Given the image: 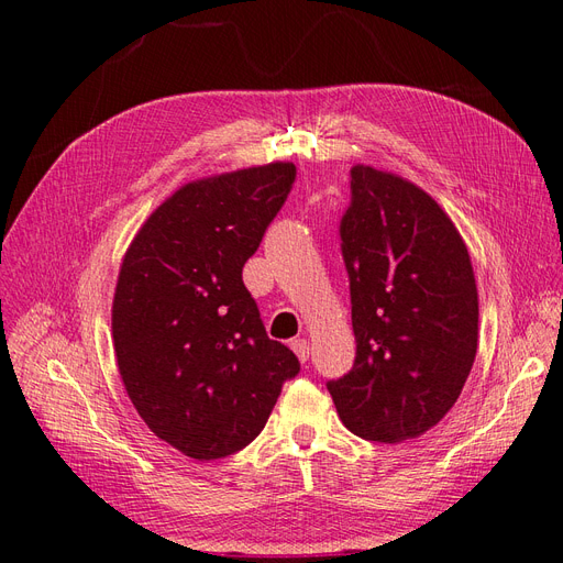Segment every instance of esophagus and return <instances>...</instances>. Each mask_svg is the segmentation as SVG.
<instances>
[{"label": "esophagus", "mask_w": 563, "mask_h": 563, "mask_svg": "<svg viewBox=\"0 0 563 563\" xmlns=\"http://www.w3.org/2000/svg\"><path fill=\"white\" fill-rule=\"evenodd\" d=\"M291 350L296 352V356L298 360L305 364L310 360V343L305 338H296V340H291Z\"/></svg>", "instance_id": "34e87169"}]
</instances>
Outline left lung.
<instances>
[{"label":"left lung","mask_w":563,"mask_h":563,"mask_svg":"<svg viewBox=\"0 0 563 563\" xmlns=\"http://www.w3.org/2000/svg\"><path fill=\"white\" fill-rule=\"evenodd\" d=\"M350 190L340 249L356 356L327 387L350 432L399 444L432 430L463 391L479 296L463 236L428 192L364 164Z\"/></svg>","instance_id":"obj_1"}]
</instances>
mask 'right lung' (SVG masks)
<instances>
[{"mask_svg": "<svg viewBox=\"0 0 563 563\" xmlns=\"http://www.w3.org/2000/svg\"><path fill=\"white\" fill-rule=\"evenodd\" d=\"M294 180L291 162H272L183 185L152 211L119 269V376L147 428L195 460L249 446L300 371L267 338L242 279Z\"/></svg>", "mask_w": 563, "mask_h": 563, "instance_id": "1", "label": "right lung"}]
</instances>
